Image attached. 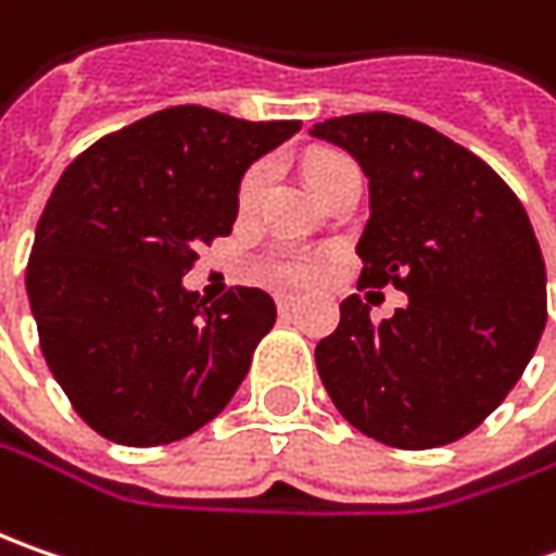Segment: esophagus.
Returning a JSON list of instances; mask_svg holds the SVG:
<instances>
[{"label": "esophagus", "mask_w": 556, "mask_h": 556, "mask_svg": "<svg viewBox=\"0 0 556 556\" xmlns=\"http://www.w3.org/2000/svg\"><path fill=\"white\" fill-rule=\"evenodd\" d=\"M275 303H278V312H290L296 306V296H293V293H278Z\"/></svg>", "instance_id": "esophagus-1"}]
</instances>
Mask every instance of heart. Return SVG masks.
Instances as JSON below:
<instances>
[{
	"mask_svg": "<svg viewBox=\"0 0 556 556\" xmlns=\"http://www.w3.org/2000/svg\"><path fill=\"white\" fill-rule=\"evenodd\" d=\"M346 169H355V163L350 157H343V154H315L309 161V182L315 185V191H321L333 176H340ZM268 182H271V163L260 161L253 163V166H247V173L238 182V194H235V203H238L241 216H250L263 203ZM266 271L275 281L303 285V281H309L312 275H315V263L306 253H300V250H278L266 263Z\"/></svg>",
	"mask_w": 556,
	"mask_h": 556,
	"instance_id": "obj_1",
	"label": "heart"
}]
</instances>
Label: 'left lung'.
<instances>
[{
    "label": "left lung",
    "mask_w": 556,
    "mask_h": 556,
    "mask_svg": "<svg viewBox=\"0 0 556 556\" xmlns=\"http://www.w3.org/2000/svg\"><path fill=\"white\" fill-rule=\"evenodd\" d=\"M368 176L362 288L408 293L371 321L358 296L315 346L337 412L393 448H437L477 430L526 371L547 321L542 247L502 176L442 132L399 114L312 126Z\"/></svg>",
    "instance_id": "obj_1"
}]
</instances>
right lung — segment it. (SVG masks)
I'll use <instances>...</instances> for the list:
<instances>
[{
    "label": "right lung",
    "instance_id": "obj_1",
    "mask_svg": "<svg viewBox=\"0 0 556 556\" xmlns=\"http://www.w3.org/2000/svg\"><path fill=\"white\" fill-rule=\"evenodd\" d=\"M296 129L179 104L98 139L58 179L27 296L49 371L98 437L169 445L231 402L275 300L231 288L206 303L182 275L231 235L247 166Z\"/></svg>",
    "mask_w": 556,
    "mask_h": 556
}]
</instances>
